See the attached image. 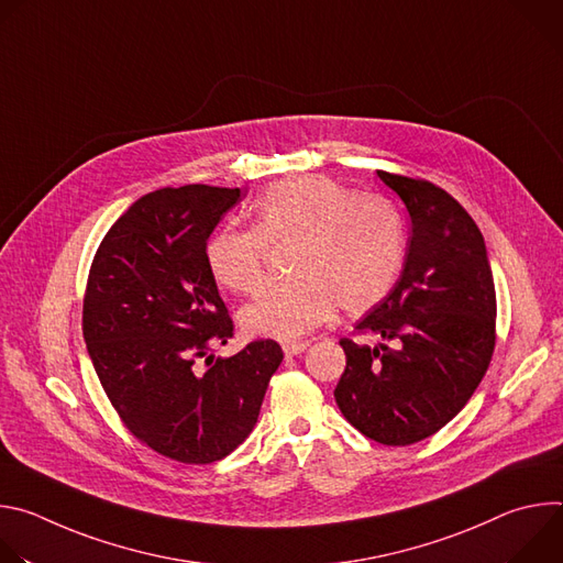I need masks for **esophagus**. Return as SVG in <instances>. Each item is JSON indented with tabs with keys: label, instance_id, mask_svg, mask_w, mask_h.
I'll use <instances>...</instances> for the list:
<instances>
[{
	"label": "esophagus",
	"instance_id": "esophagus-1",
	"mask_svg": "<svg viewBox=\"0 0 563 563\" xmlns=\"http://www.w3.org/2000/svg\"><path fill=\"white\" fill-rule=\"evenodd\" d=\"M307 347H309L307 341H294V343L289 341V343H283L285 356H298V354H302Z\"/></svg>",
	"mask_w": 563,
	"mask_h": 563
}]
</instances>
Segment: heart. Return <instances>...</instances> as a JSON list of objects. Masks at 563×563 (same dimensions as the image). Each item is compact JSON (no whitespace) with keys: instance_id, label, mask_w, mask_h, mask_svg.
<instances>
[{"instance_id":"1","label":"heart","mask_w":563,"mask_h":563,"mask_svg":"<svg viewBox=\"0 0 563 563\" xmlns=\"http://www.w3.org/2000/svg\"><path fill=\"white\" fill-rule=\"evenodd\" d=\"M254 218L250 229L220 227L205 250L220 287L250 294L263 283L267 243L298 240L294 278L265 285L240 311V325L252 336H302L323 325L336 305L365 311L391 289L404 265L406 227L398 209L328 178L269 187L254 202Z\"/></svg>"}]
</instances>
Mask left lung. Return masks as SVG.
<instances>
[{"label":"left lung","instance_id":"left-lung-1","mask_svg":"<svg viewBox=\"0 0 563 563\" xmlns=\"http://www.w3.org/2000/svg\"><path fill=\"white\" fill-rule=\"evenodd\" d=\"M376 174L410 213V245L396 285L354 328L380 343L341 341L347 365L334 396L367 439L410 445L450 423L484 378L497 294L484 235L450 194Z\"/></svg>","mask_w":563,"mask_h":563}]
</instances>
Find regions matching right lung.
I'll return each mask as SVG.
<instances>
[{
	"instance_id": "right-lung-1",
	"label": "right lung",
	"mask_w": 563,
	"mask_h": 563,
	"mask_svg": "<svg viewBox=\"0 0 563 563\" xmlns=\"http://www.w3.org/2000/svg\"><path fill=\"white\" fill-rule=\"evenodd\" d=\"M238 200L207 185L151 191L109 229L89 274L82 330L98 378L124 426L183 463L220 461L252 434L283 361L276 341L212 361L233 325L205 250Z\"/></svg>"
}]
</instances>
